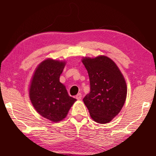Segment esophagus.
Segmentation results:
<instances>
[{"instance_id": "esophagus-1", "label": "esophagus", "mask_w": 156, "mask_h": 156, "mask_svg": "<svg viewBox=\"0 0 156 156\" xmlns=\"http://www.w3.org/2000/svg\"><path fill=\"white\" fill-rule=\"evenodd\" d=\"M76 98L77 99V100H81V98H82V94H80V93L78 94L76 96Z\"/></svg>"}]
</instances>
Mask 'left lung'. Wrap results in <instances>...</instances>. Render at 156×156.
<instances>
[{
  "label": "left lung",
  "instance_id": "1",
  "mask_svg": "<svg viewBox=\"0 0 156 156\" xmlns=\"http://www.w3.org/2000/svg\"><path fill=\"white\" fill-rule=\"evenodd\" d=\"M87 70L90 92L83 102L92 119L100 124L112 121L125 104L127 87L124 76L113 60L105 56L82 60Z\"/></svg>",
  "mask_w": 156,
  "mask_h": 156
}]
</instances>
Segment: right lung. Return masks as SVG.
I'll return each instance as SVG.
<instances>
[{"mask_svg": "<svg viewBox=\"0 0 156 156\" xmlns=\"http://www.w3.org/2000/svg\"><path fill=\"white\" fill-rule=\"evenodd\" d=\"M65 64V61L44 60L36 69L30 86V98L36 112L54 122L64 119L76 101L60 82Z\"/></svg>", "mask_w": 156, "mask_h": 156, "instance_id": "obj_1", "label": "right lung"}]
</instances>
